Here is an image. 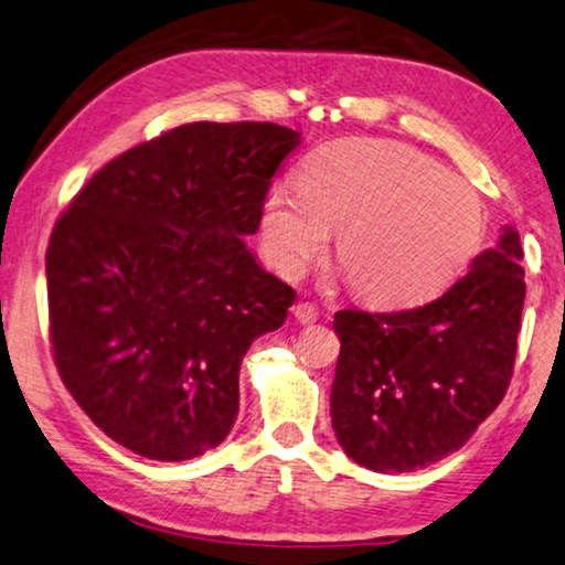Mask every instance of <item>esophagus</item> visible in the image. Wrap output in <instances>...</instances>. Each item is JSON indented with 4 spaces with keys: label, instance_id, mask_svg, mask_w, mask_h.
I'll return each mask as SVG.
<instances>
[{
    "label": "esophagus",
    "instance_id": "obj_1",
    "mask_svg": "<svg viewBox=\"0 0 565 565\" xmlns=\"http://www.w3.org/2000/svg\"><path fill=\"white\" fill-rule=\"evenodd\" d=\"M291 315L299 324H315L319 319V311L309 305V301H299V305L291 307Z\"/></svg>",
    "mask_w": 565,
    "mask_h": 565
}]
</instances>
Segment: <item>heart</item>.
I'll return each mask as SVG.
<instances>
[{"mask_svg":"<svg viewBox=\"0 0 565 565\" xmlns=\"http://www.w3.org/2000/svg\"><path fill=\"white\" fill-rule=\"evenodd\" d=\"M360 297L408 305L457 279L484 233L482 202L436 159L381 139L319 147L299 170V188L268 192L260 233L271 264L299 276L324 254Z\"/></svg>","mask_w":565,"mask_h":565,"instance_id":"b5f03b06","label":"heart"}]
</instances>
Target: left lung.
<instances>
[{"label":"left lung","mask_w":565,"mask_h":565,"mask_svg":"<svg viewBox=\"0 0 565 565\" xmlns=\"http://www.w3.org/2000/svg\"><path fill=\"white\" fill-rule=\"evenodd\" d=\"M515 228L471 260L428 305L342 309L332 428L344 454L373 471H414L461 449L500 406L515 367L525 305Z\"/></svg>","instance_id":"8db88e82"}]
</instances>
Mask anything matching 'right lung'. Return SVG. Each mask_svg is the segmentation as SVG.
<instances>
[{
	"instance_id": "add662e5",
	"label": "right lung",
	"mask_w": 565,
	"mask_h": 565,
	"mask_svg": "<svg viewBox=\"0 0 565 565\" xmlns=\"http://www.w3.org/2000/svg\"><path fill=\"white\" fill-rule=\"evenodd\" d=\"M297 147L268 121L177 126L100 167L57 217L45 254L57 373L139 457L184 461L231 434L243 355L297 297L243 241Z\"/></svg>"
}]
</instances>
